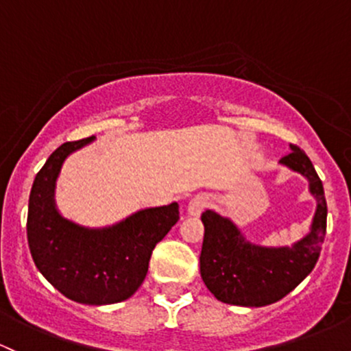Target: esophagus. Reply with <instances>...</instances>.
Segmentation results:
<instances>
[{"label":"esophagus","mask_w":351,"mask_h":351,"mask_svg":"<svg viewBox=\"0 0 351 351\" xmlns=\"http://www.w3.org/2000/svg\"><path fill=\"white\" fill-rule=\"evenodd\" d=\"M208 205H210L208 195H196L190 199V203H188V215H191V217H199Z\"/></svg>","instance_id":"34e87169"}]
</instances>
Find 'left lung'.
<instances>
[{
	"instance_id": "1",
	"label": "left lung",
	"mask_w": 351,
	"mask_h": 351,
	"mask_svg": "<svg viewBox=\"0 0 351 351\" xmlns=\"http://www.w3.org/2000/svg\"><path fill=\"white\" fill-rule=\"evenodd\" d=\"M280 163L300 173L317 199L310 233L291 246H260L246 240L230 218L206 210L199 271L215 298L228 305L265 306L295 290L317 265L326 233V199L310 158L296 145Z\"/></svg>"
}]
</instances>
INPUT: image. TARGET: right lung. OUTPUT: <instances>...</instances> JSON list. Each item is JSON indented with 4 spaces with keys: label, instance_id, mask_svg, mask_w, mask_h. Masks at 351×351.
Instances as JSON below:
<instances>
[{
    "label": "right lung",
    "instance_id": "add662e5",
    "mask_svg": "<svg viewBox=\"0 0 351 351\" xmlns=\"http://www.w3.org/2000/svg\"><path fill=\"white\" fill-rule=\"evenodd\" d=\"M93 140L68 141L46 160L29 193L26 233L34 265L60 293L84 305H110L141 287L153 248L178 221L180 211L178 203L146 208L106 228H86L61 217L55 205L61 165Z\"/></svg>",
    "mask_w": 351,
    "mask_h": 351
}]
</instances>
